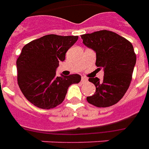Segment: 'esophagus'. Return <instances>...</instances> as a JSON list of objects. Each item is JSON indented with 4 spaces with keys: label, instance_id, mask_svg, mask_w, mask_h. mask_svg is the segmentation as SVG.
I'll return each instance as SVG.
<instances>
[{
    "label": "esophagus",
    "instance_id": "obj_1",
    "mask_svg": "<svg viewBox=\"0 0 149 149\" xmlns=\"http://www.w3.org/2000/svg\"><path fill=\"white\" fill-rule=\"evenodd\" d=\"M88 79L86 77H81V82H82V83H86Z\"/></svg>",
    "mask_w": 149,
    "mask_h": 149
}]
</instances>
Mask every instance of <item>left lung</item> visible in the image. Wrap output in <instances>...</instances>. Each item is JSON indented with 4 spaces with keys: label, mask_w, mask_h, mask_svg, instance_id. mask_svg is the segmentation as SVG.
I'll use <instances>...</instances> for the list:
<instances>
[{
    "label": "left lung",
    "mask_w": 149,
    "mask_h": 149,
    "mask_svg": "<svg viewBox=\"0 0 149 149\" xmlns=\"http://www.w3.org/2000/svg\"><path fill=\"white\" fill-rule=\"evenodd\" d=\"M81 38L84 45L96 52V65L104 72L102 81L88 79L95 84L96 92L87 97V101L98 108L112 106L124 97L131 83L136 61L133 46L125 37L109 30L84 34Z\"/></svg>",
    "instance_id": "1"
}]
</instances>
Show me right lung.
<instances>
[{
    "mask_svg": "<svg viewBox=\"0 0 149 149\" xmlns=\"http://www.w3.org/2000/svg\"><path fill=\"white\" fill-rule=\"evenodd\" d=\"M78 36L49 34L23 47L17 61V82L29 102L43 109L55 108L63 102L68 87L81 80L80 75L56 76L59 62L77 42Z\"/></svg>",
    "mask_w": 149,
    "mask_h": 149,
    "instance_id": "obj_1",
    "label": "right lung"
}]
</instances>
